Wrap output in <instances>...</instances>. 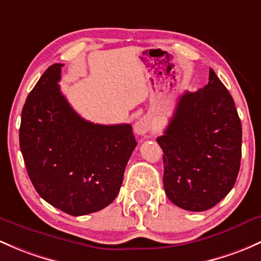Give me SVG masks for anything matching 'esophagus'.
<instances>
[{
    "mask_svg": "<svg viewBox=\"0 0 261 261\" xmlns=\"http://www.w3.org/2000/svg\"><path fill=\"white\" fill-rule=\"evenodd\" d=\"M152 127V122L149 117H142L139 121L135 123V131L139 135H145L146 133H149Z\"/></svg>",
    "mask_w": 261,
    "mask_h": 261,
    "instance_id": "esophagus-1",
    "label": "esophagus"
}]
</instances>
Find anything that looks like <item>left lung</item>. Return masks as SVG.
I'll use <instances>...</instances> for the list:
<instances>
[{
	"label": "left lung",
	"mask_w": 261,
	"mask_h": 261,
	"mask_svg": "<svg viewBox=\"0 0 261 261\" xmlns=\"http://www.w3.org/2000/svg\"><path fill=\"white\" fill-rule=\"evenodd\" d=\"M156 141L164 151V189L176 206L209 210L230 193L240 169L241 122L211 68L209 84L181 96Z\"/></svg>",
	"instance_id": "left-lung-1"
}]
</instances>
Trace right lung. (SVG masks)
<instances>
[{"label":"right lung","mask_w":261,"mask_h":261,"mask_svg":"<svg viewBox=\"0 0 261 261\" xmlns=\"http://www.w3.org/2000/svg\"><path fill=\"white\" fill-rule=\"evenodd\" d=\"M62 66H50L27 96L20 147L38 195L80 216L114 201L138 142L128 123L98 125L71 108L59 86Z\"/></svg>","instance_id":"1"}]
</instances>
